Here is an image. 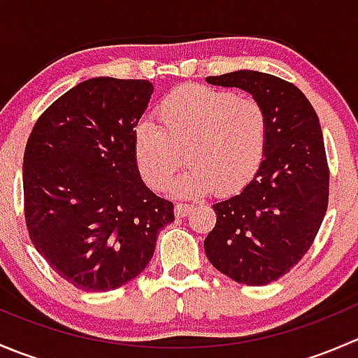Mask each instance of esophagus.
Segmentation results:
<instances>
[{"label": "esophagus", "instance_id": "obj_1", "mask_svg": "<svg viewBox=\"0 0 358 358\" xmlns=\"http://www.w3.org/2000/svg\"><path fill=\"white\" fill-rule=\"evenodd\" d=\"M190 209H192V206L190 204H182V202H178V204L175 206V215L176 216H187L190 213Z\"/></svg>", "mask_w": 358, "mask_h": 358}]
</instances>
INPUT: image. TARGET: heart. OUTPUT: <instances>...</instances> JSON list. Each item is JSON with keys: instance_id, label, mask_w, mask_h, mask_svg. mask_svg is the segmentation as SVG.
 <instances>
[{"instance_id": "b5f03b06", "label": "heart", "mask_w": 358, "mask_h": 358, "mask_svg": "<svg viewBox=\"0 0 358 358\" xmlns=\"http://www.w3.org/2000/svg\"><path fill=\"white\" fill-rule=\"evenodd\" d=\"M157 124L138 122L133 133L136 168L149 187L164 190L175 182L182 196H204L215 187L222 194L243 190L259 171L266 154L268 121L263 107L249 96L208 86H182L156 109Z\"/></svg>"}]
</instances>
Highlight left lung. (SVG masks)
I'll return each instance as SVG.
<instances>
[{"label":"left lung","instance_id":"obj_1","mask_svg":"<svg viewBox=\"0 0 358 358\" xmlns=\"http://www.w3.org/2000/svg\"><path fill=\"white\" fill-rule=\"evenodd\" d=\"M206 81L251 93L268 121L262 168L237 196L213 204L216 225L204 241L216 270L246 286H265L305 256L326 216L322 129L308 99L275 76L236 71Z\"/></svg>","mask_w":358,"mask_h":358}]
</instances>
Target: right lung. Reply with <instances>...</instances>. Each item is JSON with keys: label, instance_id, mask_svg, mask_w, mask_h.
<instances>
[{"label": "right lung", "instance_id": "obj_1", "mask_svg": "<svg viewBox=\"0 0 358 358\" xmlns=\"http://www.w3.org/2000/svg\"><path fill=\"white\" fill-rule=\"evenodd\" d=\"M145 79L93 78L52 103L24 152V211L39 255L83 291H112L145 270L173 202L143 183L133 133Z\"/></svg>", "mask_w": 358, "mask_h": 358}]
</instances>
